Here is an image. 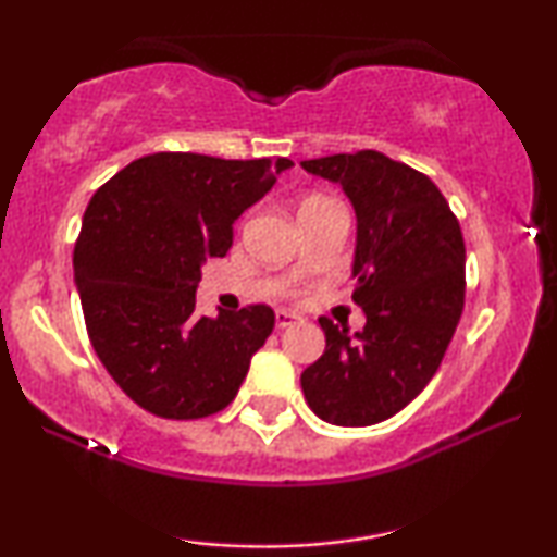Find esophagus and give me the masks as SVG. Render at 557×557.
Listing matches in <instances>:
<instances>
[{"label": "esophagus", "instance_id": "1", "mask_svg": "<svg viewBox=\"0 0 557 557\" xmlns=\"http://www.w3.org/2000/svg\"><path fill=\"white\" fill-rule=\"evenodd\" d=\"M299 314H296V311H288V309H276V326L278 330H284V326H292V324H296L299 322Z\"/></svg>", "mask_w": 557, "mask_h": 557}]
</instances>
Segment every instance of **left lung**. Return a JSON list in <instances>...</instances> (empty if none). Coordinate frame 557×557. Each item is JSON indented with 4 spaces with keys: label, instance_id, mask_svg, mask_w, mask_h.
<instances>
[{
    "label": "left lung",
    "instance_id": "8db88e82",
    "mask_svg": "<svg viewBox=\"0 0 557 557\" xmlns=\"http://www.w3.org/2000/svg\"><path fill=\"white\" fill-rule=\"evenodd\" d=\"M301 166L337 182L352 202V299L368 319L355 334L319 319L326 347L301 372V391L326 423L375 425L406 408L444 360L463 309L461 227L425 174L380 151Z\"/></svg>",
    "mask_w": 557,
    "mask_h": 557
}]
</instances>
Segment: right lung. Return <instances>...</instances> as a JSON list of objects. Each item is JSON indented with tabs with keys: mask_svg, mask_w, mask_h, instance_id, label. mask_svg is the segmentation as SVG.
<instances>
[{
	"mask_svg": "<svg viewBox=\"0 0 557 557\" xmlns=\"http://www.w3.org/2000/svg\"><path fill=\"white\" fill-rule=\"evenodd\" d=\"M292 159L162 151L124 166L90 197L73 250L75 288L98 360L149 413L193 421L238 395L250 357L273 332L271 307L197 317L208 258Z\"/></svg>",
	"mask_w": 557,
	"mask_h": 557,
	"instance_id": "obj_1",
	"label": "right lung"
}]
</instances>
